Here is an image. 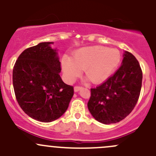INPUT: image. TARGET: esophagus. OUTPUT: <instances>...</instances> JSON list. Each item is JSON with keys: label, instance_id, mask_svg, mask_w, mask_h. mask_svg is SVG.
<instances>
[{"label": "esophagus", "instance_id": "34e87169", "mask_svg": "<svg viewBox=\"0 0 156 156\" xmlns=\"http://www.w3.org/2000/svg\"><path fill=\"white\" fill-rule=\"evenodd\" d=\"M83 87H81V86H75V87H74V90H75V92H77V91L80 90L81 89H82Z\"/></svg>", "mask_w": 156, "mask_h": 156}]
</instances>
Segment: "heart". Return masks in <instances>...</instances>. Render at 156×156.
Masks as SVG:
<instances>
[{"instance_id":"obj_1","label":"heart","mask_w":156,"mask_h":156,"mask_svg":"<svg viewBox=\"0 0 156 156\" xmlns=\"http://www.w3.org/2000/svg\"><path fill=\"white\" fill-rule=\"evenodd\" d=\"M120 61L121 53L117 49L87 47L75 51L69 59H64L62 70L69 80L75 78L79 70H83L88 79L97 84L110 76Z\"/></svg>"}]
</instances>
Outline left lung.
Instances as JSON below:
<instances>
[{
  "mask_svg": "<svg viewBox=\"0 0 156 156\" xmlns=\"http://www.w3.org/2000/svg\"><path fill=\"white\" fill-rule=\"evenodd\" d=\"M142 79L139 62L132 53L125 52L122 66L115 73L90 89L87 107L93 117L106 125L125 119L137 103Z\"/></svg>",
  "mask_w": 156,
  "mask_h": 156,
  "instance_id": "8db88e82",
  "label": "left lung"
}]
</instances>
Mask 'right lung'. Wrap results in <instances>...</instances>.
Masks as SVG:
<instances>
[{
    "mask_svg": "<svg viewBox=\"0 0 156 156\" xmlns=\"http://www.w3.org/2000/svg\"><path fill=\"white\" fill-rule=\"evenodd\" d=\"M53 42H42L26 49L12 70L16 99L29 117L50 122L62 115L69 107L74 87L61 79V63Z\"/></svg>",
    "mask_w": 156,
    "mask_h": 156,
    "instance_id": "obj_1",
    "label": "right lung"
}]
</instances>
